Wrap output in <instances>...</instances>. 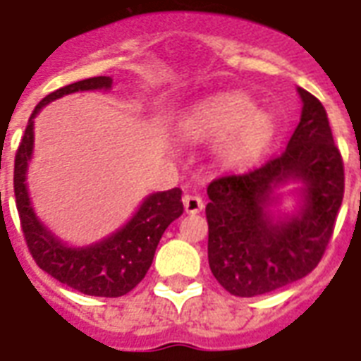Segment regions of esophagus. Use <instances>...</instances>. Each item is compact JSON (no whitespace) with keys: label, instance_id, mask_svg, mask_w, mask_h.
I'll list each match as a JSON object with an SVG mask.
<instances>
[{"label":"esophagus","instance_id":"34e87169","mask_svg":"<svg viewBox=\"0 0 361 361\" xmlns=\"http://www.w3.org/2000/svg\"><path fill=\"white\" fill-rule=\"evenodd\" d=\"M183 208H185L187 214H191V215L202 212L204 208L202 198L198 197V195H185V197H183Z\"/></svg>","mask_w":361,"mask_h":361}]
</instances>
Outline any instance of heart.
Returning a JSON list of instances; mask_svg holds the SVG:
<instances>
[{"mask_svg": "<svg viewBox=\"0 0 361 361\" xmlns=\"http://www.w3.org/2000/svg\"><path fill=\"white\" fill-rule=\"evenodd\" d=\"M180 129L189 140L219 138L215 155L226 169H245L255 163L275 135L274 120L238 92L215 93L197 101L180 118Z\"/></svg>", "mask_w": 361, "mask_h": 361, "instance_id": "obj_1", "label": "heart"}]
</instances>
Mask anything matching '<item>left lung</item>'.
<instances>
[{"instance_id": "obj_1", "label": "left lung", "mask_w": 361, "mask_h": 361, "mask_svg": "<svg viewBox=\"0 0 361 361\" xmlns=\"http://www.w3.org/2000/svg\"><path fill=\"white\" fill-rule=\"evenodd\" d=\"M298 93L302 120L285 152L208 185L209 269L234 296H260L305 277L334 234L345 192L343 157L322 103L302 87ZM286 180L302 181V206L275 221L269 214L273 189Z\"/></svg>"}]
</instances>
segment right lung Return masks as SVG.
I'll return each mask as SVG.
<instances>
[{
  "label": "right lung",
  "instance_id": "add662e5",
  "mask_svg": "<svg viewBox=\"0 0 361 361\" xmlns=\"http://www.w3.org/2000/svg\"><path fill=\"white\" fill-rule=\"evenodd\" d=\"M110 76H93L75 82L52 92L37 104L25 133L20 140L14 157V197L18 209L20 225L24 232L31 257L37 266L59 283L75 290L99 298H120L135 288L153 262V255L163 232L174 219L183 214L181 189L153 192L142 202L133 219L114 232L106 240L90 247H67L54 236L41 221L30 204L25 189V172L33 152V120L39 110L54 99L63 97L75 92L90 90H110Z\"/></svg>",
  "mask_w": 361,
  "mask_h": 361
}]
</instances>
